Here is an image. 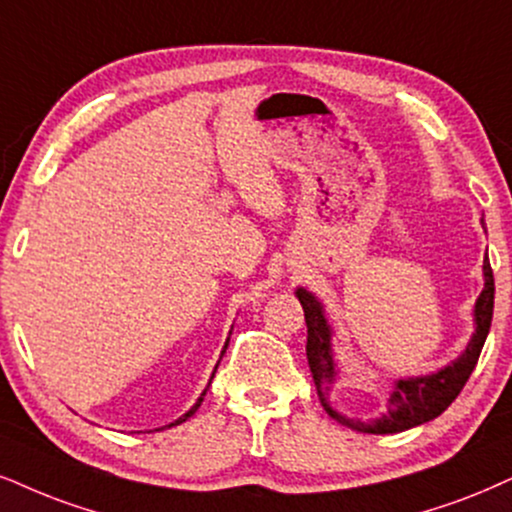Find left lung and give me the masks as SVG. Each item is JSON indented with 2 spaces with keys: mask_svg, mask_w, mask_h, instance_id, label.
Returning <instances> with one entry per match:
<instances>
[{
  "mask_svg": "<svg viewBox=\"0 0 512 512\" xmlns=\"http://www.w3.org/2000/svg\"><path fill=\"white\" fill-rule=\"evenodd\" d=\"M494 270L491 263L484 258V289L479 294L475 304V323L477 330L472 334V342L468 344L463 356L456 363L446 365L444 370L432 372L427 377H413V380H399L394 387V394L389 399L387 413L380 415L377 420L361 422L351 420L346 415L337 413L332 408L330 396V384L337 377L332 361V346H330V325H327L323 306L315 299L313 294H308L306 289H296L301 306H304L306 315V327H308V342H306V356L308 365H311L315 391H318V399L327 410V415L339 422V425L349 427L356 432H368V434H396L410 427H418L422 422H430L437 415L444 413L446 408L456 401V396L463 391L465 382L470 380L472 370L479 361V353L487 342V334L491 327V315H494Z\"/></svg>",
  "mask_w": 512,
  "mask_h": 512,
  "instance_id": "1",
  "label": "left lung"
}]
</instances>
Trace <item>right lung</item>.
Returning <instances> with one entry per match:
<instances>
[{"mask_svg":"<svg viewBox=\"0 0 512 512\" xmlns=\"http://www.w3.org/2000/svg\"><path fill=\"white\" fill-rule=\"evenodd\" d=\"M225 349H227V344H225ZM213 375H216V372H213ZM204 396H206V391H204V394H201V396H199V401H197V403H194V406H192V408H189L185 415H182V418H178V420H175V422H170V425H168V427H173V425H180V422H185L187 418H192V415H194V413H197V408L201 406V401H204Z\"/></svg>","mask_w":512,"mask_h":512,"instance_id":"right-lung-1","label":"right lung"}]
</instances>
